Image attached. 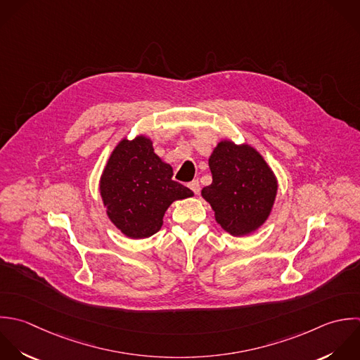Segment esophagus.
<instances>
[{
  "instance_id": "34e87169",
  "label": "esophagus",
  "mask_w": 360,
  "mask_h": 360,
  "mask_svg": "<svg viewBox=\"0 0 360 360\" xmlns=\"http://www.w3.org/2000/svg\"><path fill=\"white\" fill-rule=\"evenodd\" d=\"M192 191H193V193H199L200 192V184H199V181L198 179H195V181H192V182H189V185H188Z\"/></svg>"
}]
</instances>
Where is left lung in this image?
<instances>
[{
	"mask_svg": "<svg viewBox=\"0 0 360 360\" xmlns=\"http://www.w3.org/2000/svg\"><path fill=\"white\" fill-rule=\"evenodd\" d=\"M212 185L202 196L214 210L216 221L233 236L255 231L268 219L278 191V182L252 147L220 141L209 158Z\"/></svg>",
	"mask_w": 360,
	"mask_h": 360,
	"instance_id": "1",
	"label": "left lung"
}]
</instances>
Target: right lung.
I'll use <instances>...</instances> for the list:
<instances>
[{
	"label": "right lung",
	"mask_w": 360,
	"mask_h": 360,
	"mask_svg": "<svg viewBox=\"0 0 360 360\" xmlns=\"http://www.w3.org/2000/svg\"><path fill=\"white\" fill-rule=\"evenodd\" d=\"M172 175L171 165L154 153L150 139L122 140L105 167L99 186L110 221L130 238L155 234L168 206L193 195L172 181Z\"/></svg>",
	"instance_id": "right-lung-1"
}]
</instances>
